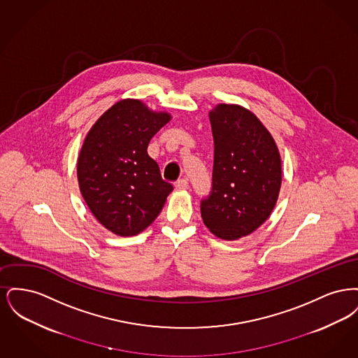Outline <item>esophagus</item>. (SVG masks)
<instances>
[{
  "label": "esophagus",
  "mask_w": 358,
  "mask_h": 358,
  "mask_svg": "<svg viewBox=\"0 0 358 358\" xmlns=\"http://www.w3.org/2000/svg\"><path fill=\"white\" fill-rule=\"evenodd\" d=\"M174 187H176V189H178V190H184V189L189 187V184H187V181L185 178H181V180H178V181H176Z\"/></svg>",
  "instance_id": "esophagus-1"
}]
</instances>
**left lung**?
<instances>
[{"label": "left lung", "mask_w": 358, "mask_h": 358, "mask_svg": "<svg viewBox=\"0 0 358 358\" xmlns=\"http://www.w3.org/2000/svg\"><path fill=\"white\" fill-rule=\"evenodd\" d=\"M215 141L212 187L201 199V217L225 240L254 232L276 204L282 168L273 136L248 110L219 104L209 114Z\"/></svg>", "instance_id": "8db88e82"}]
</instances>
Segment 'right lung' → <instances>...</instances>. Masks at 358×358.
<instances>
[{
	"instance_id": "1",
	"label": "right lung",
	"mask_w": 358,
	"mask_h": 358,
	"mask_svg": "<svg viewBox=\"0 0 358 358\" xmlns=\"http://www.w3.org/2000/svg\"><path fill=\"white\" fill-rule=\"evenodd\" d=\"M171 120L134 99L115 103L85 136L78 159L82 196L96 220L134 236L159 215L173 190L148 154L150 139Z\"/></svg>"
}]
</instances>
